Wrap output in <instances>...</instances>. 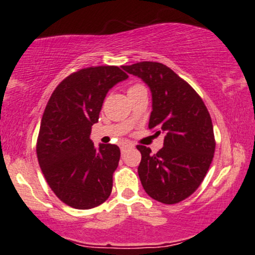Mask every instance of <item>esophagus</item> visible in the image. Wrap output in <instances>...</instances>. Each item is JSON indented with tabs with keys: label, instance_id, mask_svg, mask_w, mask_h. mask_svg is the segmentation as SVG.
I'll list each match as a JSON object with an SVG mask.
<instances>
[{
	"label": "esophagus",
	"instance_id": "obj_1",
	"mask_svg": "<svg viewBox=\"0 0 255 255\" xmlns=\"http://www.w3.org/2000/svg\"><path fill=\"white\" fill-rule=\"evenodd\" d=\"M133 147H134V145L130 144V142H125V144L121 145V152L122 153H125L126 151L129 150V148H133Z\"/></svg>",
	"mask_w": 255,
	"mask_h": 255
}]
</instances>
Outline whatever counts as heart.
<instances>
[{
  "mask_svg": "<svg viewBox=\"0 0 255 255\" xmlns=\"http://www.w3.org/2000/svg\"><path fill=\"white\" fill-rule=\"evenodd\" d=\"M137 86H140V85H134V86H131L129 90H131V89H134V87H137ZM129 90H128V91H129Z\"/></svg>",
  "mask_w": 255,
  "mask_h": 255,
  "instance_id": "b5f03b06",
  "label": "heart"
}]
</instances>
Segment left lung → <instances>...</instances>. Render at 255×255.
I'll return each instance as SVG.
<instances>
[{
    "label": "left lung",
    "mask_w": 255,
    "mask_h": 255,
    "mask_svg": "<svg viewBox=\"0 0 255 255\" xmlns=\"http://www.w3.org/2000/svg\"><path fill=\"white\" fill-rule=\"evenodd\" d=\"M122 68L150 87L148 128L164 134V146L157 153L136 146L142 187L159 203H180L197 191L213 159L216 141L209 110L191 85L165 64L145 61Z\"/></svg>",
    "instance_id": "obj_1"
}]
</instances>
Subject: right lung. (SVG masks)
<instances>
[{
    "instance_id": "add662e5",
    "label": "right lung",
    "mask_w": 255,
    "mask_h": 255,
    "mask_svg": "<svg viewBox=\"0 0 255 255\" xmlns=\"http://www.w3.org/2000/svg\"><path fill=\"white\" fill-rule=\"evenodd\" d=\"M128 75L116 66L72 73L52 92L40 122L37 157L46 182L68 206L89 210L103 204L113 189L119 146L90 139L108 91Z\"/></svg>"
}]
</instances>
